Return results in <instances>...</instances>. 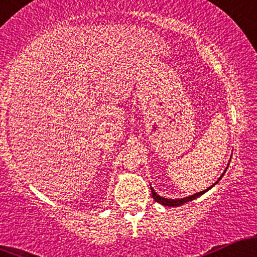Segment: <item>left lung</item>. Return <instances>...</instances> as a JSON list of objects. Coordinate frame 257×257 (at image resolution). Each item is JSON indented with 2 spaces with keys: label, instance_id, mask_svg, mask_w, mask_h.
<instances>
[{
  "label": "left lung",
  "instance_id": "left-lung-1",
  "mask_svg": "<svg viewBox=\"0 0 257 257\" xmlns=\"http://www.w3.org/2000/svg\"><path fill=\"white\" fill-rule=\"evenodd\" d=\"M226 170H227V168H226ZM226 170H225V172H223V174L226 173ZM223 174H222V175H221V178H222V176H223ZM221 178H219V180H217V181L215 182V184H214L213 186H210V187H208V188H206V190H204V191H200V192H198V193H194V194H192V196L185 197V198H178V199H169V198H164V197H161V196H159V194L156 193V192H155V190H153V188L151 187V191H152V197H153V199L156 200V202L159 203V204L164 205V206H180V205L185 204V203L191 202V200H193V199L198 198L199 196H202V194H203V193H205L206 191H209V190H210L211 187H214V186L216 185L217 182L220 181Z\"/></svg>",
  "mask_w": 257,
  "mask_h": 257
}]
</instances>
